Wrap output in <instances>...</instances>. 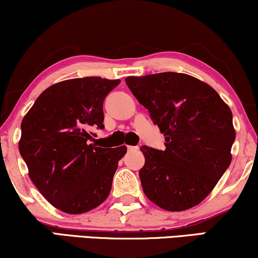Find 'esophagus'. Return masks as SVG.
Here are the masks:
<instances>
[{
  "label": "esophagus",
  "mask_w": 258,
  "mask_h": 258,
  "mask_svg": "<svg viewBox=\"0 0 258 258\" xmlns=\"http://www.w3.org/2000/svg\"><path fill=\"white\" fill-rule=\"evenodd\" d=\"M127 150H128V151H137V150H139V148H138V146L128 145V146H127Z\"/></svg>",
  "instance_id": "34e87169"
}]
</instances>
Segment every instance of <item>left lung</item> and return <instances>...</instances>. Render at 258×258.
Masks as SVG:
<instances>
[{
  "mask_svg": "<svg viewBox=\"0 0 258 258\" xmlns=\"http://www.w3.org/2000/svg\"><path fill=\"white\" fill-rule=\"evenodd\" d=\"M126 84L165 136V150L143 145L139 177L150 201L181 212L208 197L229 168L232 112L207 83L187 74L130 76Z\"/></svg>",
  "mask_w": 258,
  "mask_h": 258,
  "instance_id": "left-lung-1",
  "label": "left lung"
}]
</instances>
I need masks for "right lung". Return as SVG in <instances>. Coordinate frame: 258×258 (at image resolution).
<instances>
[{
	"instance_id": "obj_1",
	"label": "right lung",
	"mask_w": 258,
	"mask_h": 258,
	"mask_svg": "<svg viewBox=\"0 0 258 258\" xmlns=\"http://www.w3.org/2000/svg\"><path fill=\"white\" fill-rule=\"evenodd\" d=\"M120 80L73 78L48 87L21 122L19 151L28 176L52 206L89 212L108 198L118 163L127 152L100 148L91 128L103 126V100Z\"/></svg>"
}]
</instances>
